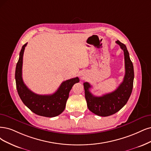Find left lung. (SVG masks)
Here are the masks:
<instances>
[{"label":"left lung","instance_id":"8db88e82","mask_svg":"<svg viewBox=\"0 0 151 151\" xmlns=\"http://www.w3.org/2000/svg\"><path fill=\"white\" fill-rule=\"evenodd\" d=\"M116 43L123 50L125 62L124 80L118 88L115 91L101 96H95L89 90L91 88L90 83H83L88 108L92 113L99 116H111L119 111L127 103L132 91L134 78L133 64L125 45L119 40Z\"/></svg>","mask_w":151,"mask_h":151}]
</instances>
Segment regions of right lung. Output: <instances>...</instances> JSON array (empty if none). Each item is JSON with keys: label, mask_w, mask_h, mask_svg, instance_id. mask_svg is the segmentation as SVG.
Returning <instances> with one entry per match:
<instances>
[{"label": "right lung", "mask_w": 151, "mask_h": 151, "mask_svg": "<svg viewBox=\"0 0 151 151\" xmlns=\"http://www.w3.org/2000/svg\"><path fill=\"white\" fill-rule=\"evenodd\" d=\"M27 43L22 47L19 59L16 65V87L21 100L33 113L44 117L52 118L60 114L65 110L69 93L76 83L80 80L78 77L66 80L61 83L57 91L52 94L40 95L30 90L22 79V63L23 55Z\"/></svg>", "instance_id": "1"}]
</instances>
